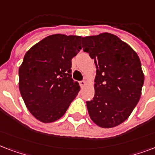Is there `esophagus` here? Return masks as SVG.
<instances>
[{
    "instance_id": "1",
    "label": "esophagus",
    "mask_w": 155,
    "mask_h": 155,
    "mask_svg": "<svg viewBox=\"0 0 155 155\" xmlns=\"http://www.w3.org/2000/svg\"><path fill=\"white\" fill-rule=\"evenodd\" d=\"M79 84H80V86H81V88H83L84 86L86 85V81H84V80H83V81H79Z\"/></svg>"
}]
</instances>
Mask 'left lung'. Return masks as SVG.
Listing matches in <instances>:
<instances>
[{
    "label": "left lung",
    "mask_w": 155,
    "mask_h": 155,
    "mask_svg": "<svg viewBox=\"0 0 155 155\" xmlns=\"http://www.w3.org/2000/svg\"><path fill=\"white\" fill-rule=\"evenodd\" d=\"M83 51L94 60V96L86 101L90 117L99 127L113 128L129 118L144 84L139 56L115 35L102 33L81 39Z\"/></svg>",
    "instance_id": "obj_1"
}]
</instances>
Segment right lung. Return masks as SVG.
<instances>
[{"instance_id": "obj_1", "label": "right lung", "mask_w": 155, "mask_h": 155, "mask_svg": "<svg viewBox=\"0 0 155 155\" xmlns=\"http://www.w3.org/2000/svg\"><path fill=\"white\" fill-rule=\"evenodd\" d=\"M81 36L56 34L29 49L19 67V90L29 111L44 123L64 116L80 86L72 79V59L81 49Z\"/></svg>"}]
</instances>
